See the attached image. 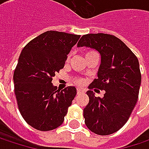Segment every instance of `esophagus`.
<instances>
[{"mask_svg":"<svg viewBox=\"0 0 149 149\" xmlns=\"http://www.w3.org/2000/svg\"><path fill=\"white\" fill-rule=\"evenodd\" d=\"M84 91L82 90V89H77V95H80V94H83Z\"/></svg>","mask_w":149,"mask_h":149,"instance_id":"34e87169","label":"esophagus"}]
</instances>
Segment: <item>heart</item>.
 Returning a JSON list of instances; mask_svg holds the SVG:
<instances>
[{
    "instance_id": "obj_1",
    "label": "heart",
    "mask_w": 149,
    "mask_h": 149,
    "mask_svg": "<svg viewBox=\"0 0 149 149\" xmlns=\"http://www.w3.org/2000/svg\"><path fill=\"white\" fill-rule=\"evenodd\" d=\"M89 52H86V53H85V55H86V54H87V53H89ZM78 82H79V83H81V82H82V81H81V80H79V81H78Z\"/></svg>"
}]
</instances>
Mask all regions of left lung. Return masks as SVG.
Masks as SVG:
<instances>
[{
  "label": "left lung",
  "mask_w": 149,
  "mask_h": 149,
  "mask_svg": "<svg viewBox=\"0 0 149 149\" xmlns=\"http://www.w3.org/2000/svg\"><path fill=\"white\" fill-rule=\"evenodd\" d=\"M77 47H90L101 56L96 78L90 89L104 90L103 97L88 91L89 104L84 109V123L93 133L111 134L129 120L137 103L141 75L137 58L116 36L106 33H89L82 36Z\"/></svg>",
  "instance_id": "8db88e82"
}]
</instances>
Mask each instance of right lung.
Here are the masks:
<instances>
[{
  "label": "right lung",
  "instance_id": "obj_1",
  "mask_svg": "<svg viewBox=\"0 0 149 149\" xmlns=\"http://www.w3.org/2000/svg\"><path fill=\"white\" fill-rule=\"evenodd\" d=\"M80 35L47 31L26 45L14 72L15 92L24 120L40 131L60 126L77 94L74 86L63 91L52 84L63 69L67 55Z\"/></svg>",
  "mask_w": 149,
  "mask_h": 149
}]
</instances>
